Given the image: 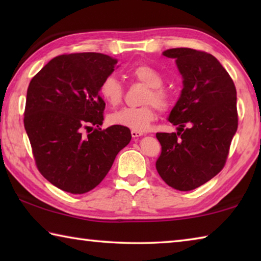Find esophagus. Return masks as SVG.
<instances>
[{
    "label": "esophagus",
    "mask_w": 261,
    "mask_h": 261,
    "mask_svg": "<svg viewBox=\"0 0 261 261\" xmlns=\"http://www.w3.org/2000/svg\"><path fill=\"white\" fill-rule=\"evenodd\" d=\"M144 134L141 131H138V130H131V136L132 138H138V137H141Z\"/></svg>",
    "instance_id": "34e87169"
}]
</instances>
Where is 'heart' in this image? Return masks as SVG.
<instances>
[{"instance_id": "b5f03b06", "label": "heart", "mask_w": 261, "mask_h": 261, "mask_svg": "<svg viewBox=\"0 0 261 261\" xmlns=\"http://www.w3.org/2000/svg\"><path fill=\"white\" fill-rule=\"evenodd\" d=\"M127 77L147 86L143 96L145 105L139 107H126L114 113L109 121L114 125L129 127L132 130L144 131L158 116V107L167 110L171 106V95L163 88V77L158 70L149 64H138L127 70ZM99 94L110 107H117L122 102L124 87L118 79L108 74L99 85Z\"/></svg>"}]
</instances>
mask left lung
Returning a JSON list of instances; mask_svg holds the SVG:
<instances>
[{
    "label": "left lung",
    "mask_w": 261,
    "mask_h": 261,
    "mask_svg": "<svg viewBox=\"0 0 261 261\" xmlns=\"http://www.w3.org/2000/svg\"><path fill=\"white\" fill-rule=\"evenodd\" d=\"M163 55L176 60L183 90L169 115L178 132H159L162 152L156 161L161 178L179 191L199 188L226 165L238 126L236 87L213 55L173 48Z\"/></svg>",
    "instance_id": "left-lung-1"
}]
</instances>
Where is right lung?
Masks as SVG:
<instances>
[{
  "label": "right lung",
  "instance_id": "add662e5",
  "mask_svg": "<svg viewBox=\"0 0 261 261\" xmlns=\"http://www.w3.org/2000/svg\"><path fill=\"white\" fill-rule=\"evenodd\" d=\"M116 63L100 53L63 54L30 82L24 126L35 165L65 192L82 194L99 185L131 140L129 127H99L106 107L99 85Z\"/></svg>",
  "mask_w": 261,
  "mask_h": 261
}]
</instances>
